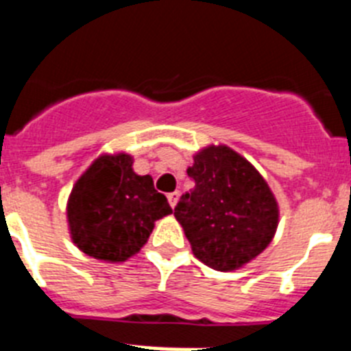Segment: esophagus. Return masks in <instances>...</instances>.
<instances>
[{
	"label": "esophagus",
	"mask_w": 351,
	"mask_h": 351,
	"mask_svg": "<svg viewBox=\"0 0 351 351\" xmlns=\"http://www.w3.org/2000/svg\"><path fill=\"white\" fill-rule=\"evenodd\" d=\"M179 197H181V193H179V191H173V193H169L167 195V198H169V204H170V207H176L178 206V202H179Z\"/></svg>",
	"instance_id": "esophagus-1"
}]
</instances>
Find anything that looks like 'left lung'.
Instances as JSON below:
<instances>
[{"label":"left lung","instance_id":"1","mask_svg":"<svg viewBox=\"0 0 351 351\" xmlns=\"http://www.w3.org/2000/svg\"><path fill=\"white\" fill-rule=\"evenodd\" d=\"M184 193L173 216L191 251L214 271H235L271 244L280 207L265 179L228 145H209L193 156Z\"/></svg>","mask_w":351,"mask_h":351}]
</instances>
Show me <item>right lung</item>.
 I'll use <instances>...</instances> for the list:
<instances>
[{
  "label": "right lung",
  "mask_w": 351,
  "mask_h": 351,
  "mask_svg": "<svg viewBox=\"0 0 351 351\" xmlns=\"http://www.w3.org/2000/svg\"><path fill=\"white\" fill-rule=\"evenodd\" d=\"M126 153L101 154L75 182L66 204L71 241L82 253L108 263L141 251L154 221L172 213L151 176L133 172Z\"/></svg>",
  "instance_id": "add662e5"
}]
</instances>
